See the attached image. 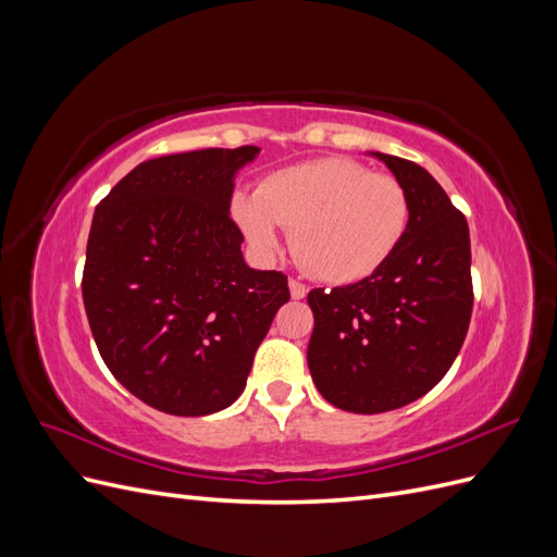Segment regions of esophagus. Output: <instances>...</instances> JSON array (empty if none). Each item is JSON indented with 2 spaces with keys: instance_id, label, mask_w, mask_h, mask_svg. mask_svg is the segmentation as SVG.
Listing matches in <instances>:
<instances>
[{
  "instance_id": "1",
  "label": "esophagus",
  "mask_w": 557,
  "mask_h": 557,
  "mask_svg": "<svg viewBox=\"0 0 557 557\" xmlns=\"http://www.w3.org/2000/svg\"><path fill=\"white\" fill-rule=\"evenodd\" d=\"M290 295H293V299H305V295H307V285L301 283V281H297V278H290Z\"/></svg>"
}]
</instances>
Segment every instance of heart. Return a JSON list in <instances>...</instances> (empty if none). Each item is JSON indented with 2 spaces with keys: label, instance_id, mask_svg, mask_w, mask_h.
I'll return each instance as SVG.
<instances>
[{
  "label": "heart",
  "instance_id": "obj_1",
  "mask_svg": "<svg viewBox=\"0 0 557 557\" xmlns=\"http://www.w3.org/2000/svg\"><path fill=\"white\" fill-rule=\"evenodd\" d=\"M232 215L262 252L276 250V225L290 230L295 258L309 274L348 285L393 258L409 230L411 201L395 176L350 158H323L269 174L256 197L232 199Z\"/></svg>",
  "mask_w": 557,
  "mask_h": 557
}]
</instances>
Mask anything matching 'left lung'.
I'll return each mask as SVG.
<instances>
[{"mask_svg": "<svg viewBox=\"0 0 557 557\" xmlns=\"http://www.w3.org/2000/svg\"><path fill=\"white\" fill-rule=\"evenodd\" d=\"M404 185L411 221L376 274L309 293V372L336 409L383 413L430 393L469 330L471 246L465 215L423 166L372 153Z\"/></svg>", "mask_w": 557, "mask_h": 557, "instance_id": "1", "label": "left lung"}]
</instances>
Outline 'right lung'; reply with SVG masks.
I'll list each match as a JSON object with an SVG mask.
<instances>
[{
    "label": "right lung",
    "instance_id": "add662e5",
    "mask_svg": "<svg viewBox=\"0 0 557 557\" xmlns=\"http://www.w3.org/2000/svg\"><path fill=\"white\" fill-rule=\"evenodd\" d=\"M258 146L141 162L99 201L83 305L109 372L148 407L209 416L237 399L288 276L244 262L234 174Z\"/></svg>",
    "mask_w": 557,
    "mask_h": 557
}]
</instances>
